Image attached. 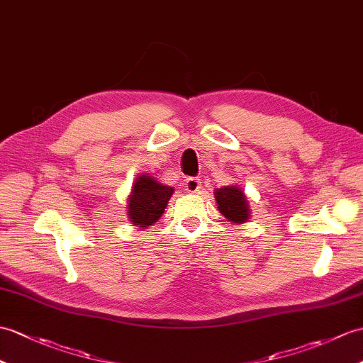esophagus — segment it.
<instances>
[{
  "mask_svg": "<svg viewBox=\"0 0 363 363\" xmlns=\"http://www.w3.org/2000/svg\"><path fill=\"white\" fill-rule=\"evenodd\" d=\"M184 187H185V191L196 193L201 190V181L196 178H187L184 182Z\"/></svg>",
  "mask_w": 363,
  "mask_h": 363,
  "instance_id": "1",
  "label": "esophagus"
}]
</instances>
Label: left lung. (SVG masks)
Here are the masks:
<instances>
[{
    "mask_svg": "<svg viewBox=\"0 0 363 363\" xmlns=\"http://www.w3.org/2000/svg\"><path fill=\"white\" fill-rule=\"evenodd\" d=\"M218 210L227 221L244 224L250 220V207L246 193L240 185H225L215 190Z\"/></svg>",
    "mask_w": 363,
    "mask_h": 363,
    "instance_id": "obj_1",
    "label": "left lung"
}]
</instances>
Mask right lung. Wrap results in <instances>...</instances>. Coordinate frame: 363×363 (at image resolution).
<instances>
[{
    "label": "right lung",
    "mask_w": 363,
    "mask_h": 363,
    "mask_svg": "<svg viewBox=\"0 0 363 363\" xmlns=\"http://www.w3.org/2000/svg\"><path fill=\"white\" fill-rule=\"evenodd\" d=\"M173 191L170 185L161 184L148 173L139 174L133 182L128 204H126L130 223L142 229L155 224L162 216Z\"/></svg>",
    "instance_id": "add662e5"
}]
</instances>
